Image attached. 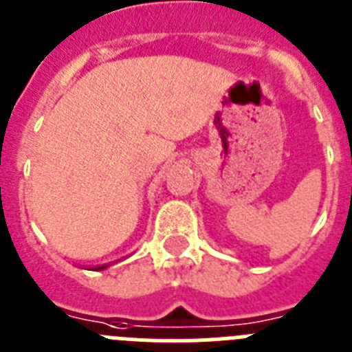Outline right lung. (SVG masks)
I'll list each match as a JSON object with an SVG mask.
<instances>
[{
  "instance_id": "add662e5",
  "label": "right lung",
  "mask_w": 352,
  "mask_h": 352,
  "mask_svg": "<svg viewBox=\"0 0 352 352\" xmlns=\"http://www.w3.org/2000/svg\"><path fill=\"white\" fill-rule=\"evenodd\" d=\"M109 265L111 264H102V265H96V267H91V269H94V271H102V269L109 267Z\"/></svg>"
}]
</instances>
